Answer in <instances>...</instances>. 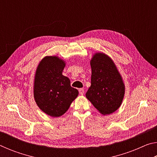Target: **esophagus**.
Wrapping results in <instances>:
<instances>
[{
    "mask_svg": "<svg viewBox=\"0 0 157 157\" xmlns=\"http://www.w3.org/2000/svg\"><path fill=\"white\" fill-rule=\"evenodd\" d=\"M79 94L80 95H83L84 94V89H79Z\"/></svg>",
    "mask_w": 157,
    "mask_h": 157,
    "instance_id": "1",
    "label": "esophagus"
}]
</instances>
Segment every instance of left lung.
<instances>
[{"mask_svg":"<svg viewBox=\"0 0 157 157\" xmlns=\"http://www.w3.org/2000/svg\"><path fill=\"white\" fill-rule=\"evenodd\" d=\"M91 86L86 97L103 115H108L121 107L124 95V84L111 58L103 52L94 55Z\"/></svg>","mask_w":157,"mask_h":157,"instance_id":"obj_1","label":"left lung"}]
</instances>
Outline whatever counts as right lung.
I'll use <instances>...</instances> for the list:
<instances>
[{
  "instance_id": "add662e5",
  "label": "right lung",
  "mask_w": 157,
  "mask_h": 157,
  "mask_svg": "<svg viewBox=\"0 0 157 157\" xmlns=\"http://www.w3.org/2000/svg\"><path fill=\"white\" fill-rule=\"evenodd\" d=\"M66 63L57 56H46L37 66L34 81V98L41 111L52 117H59L78 97V91L62 75Z\"/></svg>"
}]
</instances>
